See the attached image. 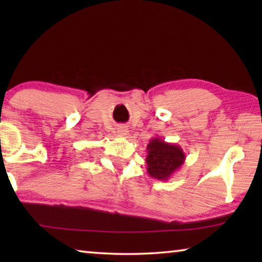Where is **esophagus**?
Instances as JSON below:
<instances>
[{
  "label": "esophagus",
  "instance_id": "1",
  "mask_svg": "<svg viewBox=\"0 0 262 262\" xmlns=\"http://www.w3.org/2000/svg\"><path fill=\"white\" fill-rule=\"evenodd\" d=\"M118 134L120 135V136H127L128 135V129H127V127H125V126H120L118 128Z\"/></svg>",
  "mask_w": 262,
  "mask_h": 262
}]
</instances>
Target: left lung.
Returning <instances> with one entry per match:
<instances>
[{
  "label": "left lung",
  "instance_id": "1",
  "mask_svg": "<svg viewBox=\"0 0 262 262\" xmlns=\"http://www.w3.org/2000/svg\"><path fill=\"white\" fill-rule=\"evenodd\" d=\"M147 171L151 178L166 181L185 163L186 155L180 145L168 143L159 137L150 140L147 147Z\"/></svg>",
  "mask_w": 262,
  "mask_h": 262
}]
</instances>
